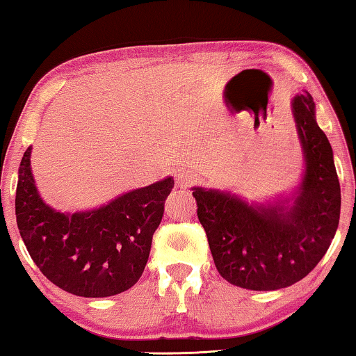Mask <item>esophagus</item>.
<instances>
[{"mask_svg":"<svg viewBox=\"0 0 356 356\" xmlns=\"http://www.w3.org/2000/svg\"><path fill=\"white\" fill-rule=\"evenodd\" d=\"M197 173H194L193 170H183V172H178L177 181L179 186H191V184L197 183Z\"/></svg>","mask_w":356,"mask_h":356,"instance_id":"34e87169","label":"esophagus"}]
</instances>
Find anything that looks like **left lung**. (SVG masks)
<instances>
[{"mask_svg":"<svg viewBox=\"0 0 356 356\" xmlns=\"http://www.w3.org/2000/svg\"><path fill=\"white\" fill-rule=\"evenodd\" d=\"M291 113L305 159L293 191L266 202H248L232 191L193 188L218 274L246 290L269 291L296 284L323 259L339 227L334 152L316 121L313 97L296 94Z\"/></svg>","mask_w":356,"mask_h":356,"instance_id":"left-lung-1","label":"left lung"}]
</instances>
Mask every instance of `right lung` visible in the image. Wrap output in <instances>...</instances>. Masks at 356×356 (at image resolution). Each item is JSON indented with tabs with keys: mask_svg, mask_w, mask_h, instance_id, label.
Returning <instances> with one entry per match:
<instances>
[{
	"mask_svg": "<svg viewBox=\"0 0 356 356\" xmlns=\"http://www.w3.org/2000/svg\"><path fill=\"white\" fill-rule=\"evenodd\" d=\"M24 152L16 189V220L42 274L67 293L105 298L131 289L147 264L163 217L172 177L116 196L90 211L61 212L43 201Z\"/></svg>",
	"mask_w": 356,
	"mask_h": 356,
	"instance_id": "right-lung-1",
	"label": "right lung"
}]
</instances>
